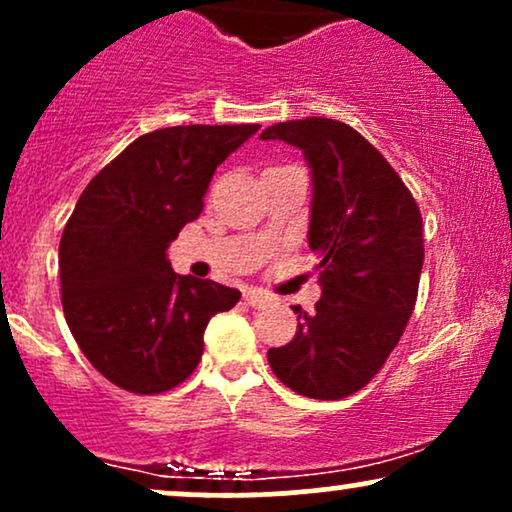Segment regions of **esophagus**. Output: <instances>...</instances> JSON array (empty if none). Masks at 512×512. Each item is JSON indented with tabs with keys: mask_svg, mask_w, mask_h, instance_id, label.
Listing matches in <instances>:
<instances>
[{
	"mask_svg": "<svg viewBox=\"0 0 512 512\" xmlns=\"http://www.w3.org/2000/svg\"><path fill=\"white\" fill-rule=\"evenodd\" d=\"M245 303L252 305V308H267L272 303V296L260 289H248L245 291Z\"/></svg>",
	"mask_w": 512,
	"mask_h": 512,
	"instance_id": "esophagus-1",
	"label": "esophagus"
}]
</instances>
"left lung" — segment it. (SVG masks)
<instances>
[{
	"label": "left lung",
	"mask_w": 512,
	"mask_h": 512,
	"mask_svg": "<svg viewBox=\"0 0 512 512\" xmlns=\"http://www.w3.org/2000/svg\"><path fill=\"white\" fill-rule=\"evenodd\" d=\"M262 139L298 146L313 170L310 250L320 255L322 298L298 313L296 337L267 351L274 375L303 397L342 399L385 366L419 293L424 221L395 168L354 127L305 117Z\"/></svg>",
	"instance_id": "1"
}]
</instances>
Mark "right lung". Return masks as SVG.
Wrapping results in <instances>:
<instances>
[{
    "mask_svg": "<svg viewBox=\"0 0 512 512\" xmlns=\"http://www.w3.org/2000/svg\"><path fill=\"white\" fill-rule=\"evenodd\" d=\"M260 125H187L142 134L81 192L60 240L62 308L98 373L137 395L185 383L216 313L238 289L180 276L166 250L204 209L219 163Z\"/></svg>",
    "mask_w": 512,
    "mask_h": 512,
    "instance_id": "add662e5",
    "label": "right lung"
}]
</instances>
